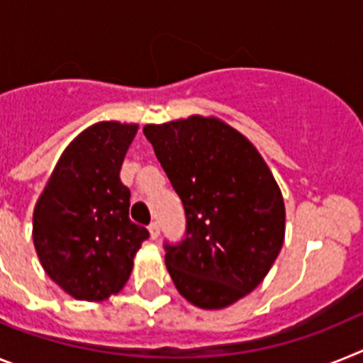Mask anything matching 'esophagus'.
<instances>
[{
  "instance_id": "1",
  "label": "esophagus",
  "mask_w": 363,
  "mask_h": 363,
  "mask_svg": "<svg viewBox=\"0 0 363 363\" xmlns=\"http://www.w3.org/2000/svg\"><path fill=\"white\" fill-rule=\"evenodd\" d=\"M147 228H150V235H151V239H157L160 235V226H159V223H151L150 226H147Z\"/></svg>"
}]
</instances>
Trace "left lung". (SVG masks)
<instances>
[{"instance_id":"1","label":"left lung","mask_w":363,"mask_h":363,"mask_svg":"<svg viewBox=\"0 0 363 363\" xmlns=\"http://www.w3.org/2000/svg\"><path fill=\"white\" fill-rule=\"evenodd\" d=\"M160 166L184 204V241L166 245V269L195 307L220 311L250 294L285 241V203L269 164L217 116L146 124Z\"/></svg>"}]
</instances>
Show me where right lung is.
<instances>
[{"instance_id":"right-lung-1","label":"right lung","mask_w":363,"mask_h":363,"mask_svg":"<svg viewBox=\"0 0 363 363\" xmlns=\"http://www.w3.org/2000/svg\"><path fill=\"white\" fill-rule=\"evenodd\" d=\"M138 124L102 121L60 155L33 213V241L47 276L82 301H104L128 283L150 238L129 220L121 168Z\"/></svg>"}]
</instances>
